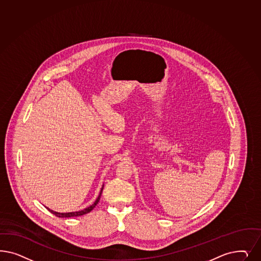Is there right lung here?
<instances>
[{
  "label": "right lung",
  "instance_id": "1",
  "mask_svg": "<svg viewBox=\"0 0 261 261\" xmlns=\"http://www.w3.org/2000/svg\"><path fill=\"white\" fill-rule=\"evenodd\" d=\"M102 189H103V185L101 186V192L99 194V196H98V198L96 199V201L94 202V203H92L90 206H88V207H86V208H84L83 211H75V212H64V213H60V212H57V211H51L50 208H48V207H46L48 211H50V213H53V214H55L56 216H58L59 218H69V217H76V216H82V215H84V214H86V213H89L90 211H92L93 208L98 204V202L100 201V198H101V192H102Z\"/></svg>",
  "mask_w": 261,
  "mask_h": 261
}]
</instances>
